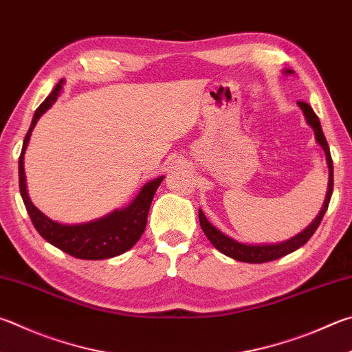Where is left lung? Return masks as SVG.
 Wrapping results in <instances>:
<instances>
[{
  "mask_svg": "<svg viewBox=\"0 0 352 352\" xmlns=\"http://www.w3.org/2000/svg\"><path fill=\"white\" fill-rule=\"evenodd\" d=\"M285 74L292 75L294 70L286 69ZM297 104L305 115L306 123H308L312 127V131H314L316 142L322 146L324 155H327V163H328V169H329V183H328V192H327V197H324L323 206L320 209V212H318V215L316 217V220L312 221L311 225L305 229V231L297 234L296 237H292L289 240L282 241V243H272V245H246V243L234 240L229 237V235L223 234L220 229H217L214 225H210L206 217H204L203 210L198 209L200 226L203 229V232L206 234L209 241L212 243L215 249H219L221 254H225V255H228V257H231L234 260L245 261V263H266V261L277 260L280 257H283V255L294 252L300 246H303L305 243L312 237V234L317 231V228L322 223L323 215H324V212H327V209L329 206L332 189H334V166H332L329 146H328L327 138H324V135H323L320 120H318L316 112L312 111V107L308 103H305V101H297Z\"/></svg>",
  "mask_w": 352,
  "mask_h": 352,
  "instance_id": "obj_1",
  "label": "left lung"
}]
</instances>
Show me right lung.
Listing matches in <instances>:
<instances>
[{"label":"right lung","mask_w":352,"mask_h":352,"mask_svg":"<svg viewBox=\"0 0 352 352\" xmlns=\"http://www.w3.org/2000/svg\"><path fill=\"white\" fill-rule=\"evenodd\" d=\"M65 85V80H60L54 87V91L47 95L40 107L35 111L34 118L28 133H25L23 149L18 162V174H20V192L23 197L24 206L28 209L32 223L41 237L49 241L50 245L61 249L63 252L72 255L75 258L82 260H104L123 254L135 245L142 237L146 223H148V214L160 183L164 177H158L155 180L146 183L140 190L133 201L123 209H115L113 212L107 214L101 219L94 221L81 223V225H63V223L50 220L44 215L34 203L30 201L25 189V174H24V154L28 149L32 131L40 120L41 115L60 97V92Z\"/></svg>","instance_id":"add662e5"}]
</instances>
